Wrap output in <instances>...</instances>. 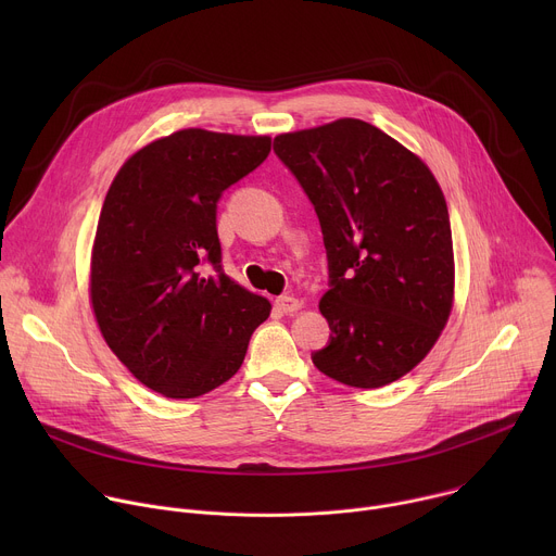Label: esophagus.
<instances>
[{
	"mask_svg": "<svg viewBox=\"0 0 556 556\" xmlns=\"http://www.w3.org/2000/svg\"><path fill=\"white\" fill-rule=\"evenodd\" d=\"M275 307H277L279 312H283V314H292V312H296V309L301 307V301H299L296 296L283 294V296H279V299L275 301Z\"/></svg>",
	"mask_w": 556,
	"mask_h": 556,
	"instance_id": "esophagus-1",
	"label": "esophagus"
}]
</instances>
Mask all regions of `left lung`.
<instances>
[{
  "instance_id": "left-lung-1",
  "label": "left lung",
  "mask_w": 556,
  "mask_h": 556,
  "mask_svg": "<svg viewBox=\"0 0 556 556\" xmlns=\"http://www.w3.org/2000/svg\"><path fill=\"white\" fill-rule=\"evenodd\" d=\"M273 149L319 217L330 341L312 354L326 376L376 389L433 348L453 301L446 200L429 167L378 127L341 118L281 134Z\"/></svg>"
}]
</instances>
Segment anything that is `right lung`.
<instances>
[{"label":"right lung","mask_w":556,"mask_h":556,"mask_svg":"<svg viewBox=\"0 0 556 556\" xmlns=\"http://www.w3.org/2000/svg\"><path fill=\"white\" fill-rule=\"evenodd\" d=\"M270 153L268 136L182 129L116 174L92 251V307L121 363L167 399H195L242 367L268 299L226 277L222 193Z\"/></svg>","instance_id":"obj_1"}]
</instances>
